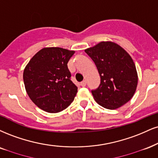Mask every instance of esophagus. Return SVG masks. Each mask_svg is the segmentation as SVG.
I'll list each match as a JSON object with an SVG mask.
<instances>
[{
  "instance_id": "1",
  "label": "esophagus",
  "mask_w": 158,
  "mask_h": 158,
  "mask_svg": "<svg viewBox=\"0 0 158 158\" xmlns=\"http://www.w3.org/2000/svg\"><path fill=\"white\" fill-rule=\"evenodd\" d=\"M86 85H87V81H86V80L82 81H81V82L80 83V85H81V87H85V86H86Z\"/></svg>"
}]
</instances>
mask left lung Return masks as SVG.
I'll return each instance as SVG.
<instances>
[{
	"label": "left lung",
	"mask_w": 158,
	"mask_h": 158,
	"mask_svg": "<svg viewBox=\"0 0 158 158\" xmlns=\"http://www.w3.org/2000/svg\"><path fill=\"white\" fill-rule=\"evenodd\" d=\"M92 59L101 77L99 86L91 90L96 102L115 110L132 98L138 85V74L130 54L112 42H101L85 51Z\"/></svg>",
	"instance_id": "8db88e82"
}]
</instances>
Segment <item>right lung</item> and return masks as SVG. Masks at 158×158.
I'll list each match as a JSON object with an SVG mask.
<instances>
[{
  "mask_svg": "<svg viewBox=\"0 0 158 158\" xmlns=\"http://www.w3.org/2000/svg\"><path fill=\"white\" fill-rule=\"evenodd\" d=\"M74 54L58 47L44 48L29 61L23 71L27 94L38 107L51 113L66 109L77 87L71 81L68 62Z\"/></svg>",
  "mask_w": 158,
  "mask_h": 158,
  "instance_id": "obj_1",
  "label": "right lung"
}]
</instances>
